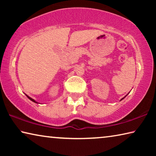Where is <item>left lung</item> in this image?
I'll return each mask as SVG.
<instances>
[{"instance_id":"8db88e82","label":"left lung","mask_w":156,"mask_h":156,"mask_svg":"<svg viewBox=\"0 0 156 156\" xmlns=\"http://www.w3.org/2000/svg\"><path fill=\"white\" fill-rule=\"evenodd\" d=\"M126 96H127V95H126V96H125V97H124V98H122V99H121V100H123V99H124V98H125V97H126Z\"/></svg>"}]
</instances>
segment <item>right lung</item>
<instances>
[{
	"mask_svg": "<svg viewBox=\"0 0 156 156\" xmlns=\"http://www.w3.org/2000/svg\"><path fill=\"white\" fill-rule=\"evenodd\" d=\"M25 95H26V96H27V97L28 98H29V99H30V100H31V101H32V102H35V103H37V104H38V102H36L35 100H34L33 98H31V97H30V96H27V94H25Z\"/></svg>",
	"mask_w": 156,
	"mask_h": 156,
	"instance_id": "obj_1",
	"label": "right lung"
}]
</instances>
